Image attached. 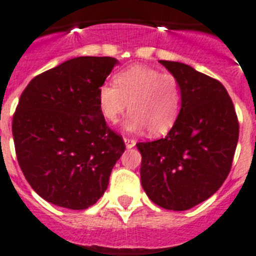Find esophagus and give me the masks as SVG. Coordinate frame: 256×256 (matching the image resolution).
Segmentation results:
<instances>
[{
	"label": "esophagus",
	"mask_w": 256,
	"mask_h": 256,
	"mask_svg": "<svg viewBox=\"0 0 256 256\" xmlns=\"http://www.w3.org/2000/svg\"><path fill=\"white\" fill-rule=\"evenodd\" d=\"M124 142H125L126 144V148H132V146H135V144H136V142L134 140V139H128V138H124Z\"/></svg>",
	"instance_id": "34e87169"
}]
</instances>
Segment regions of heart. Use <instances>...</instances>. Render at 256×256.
Returning <instances> with one entry per match:
<instances>
[{
  "label": "heart",
  "mask_w": 256,
  "mask_h": 256,
  "mask_svg": "<svg viewBox=\"0 0 256 256\" xmlns=\"http://www.w3.org/2000/svg\"><path fill=\"white\" fill-rule=\"evenodd\" d=\"M113 84H104L98 90V102L104 118L118 121L130 110L125 130L138 132L148 128L150 135H165L174 128L182 106L179 80L171 73L156 68L132 66L116 73Z\"/></svg>",
  "instance_id": "b5f03b06"
}]
</instances>
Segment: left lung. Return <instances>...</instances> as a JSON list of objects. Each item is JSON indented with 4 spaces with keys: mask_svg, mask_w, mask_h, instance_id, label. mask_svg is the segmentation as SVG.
Returning <instances> with one entry per match:
<instances>
[{
    "mask_svg": "<svg viewBox=\"0 0 256 256\" xmlns=\"http://www.w3.org/2000/svg\"><path fill=\"white\" fill-rule=\"evenodd\" d=\"M160 63L179 80L182 108L165 138L136 144L142 153L140 180L156 205L184 211L211 197L230 174L238 120L218 80L183 63Z\"/></svg>",
    "mask_w": 256,
    "mask_h": 256,
    "instance_id": "left-lung-1",
    "label": "left lung"
}]
</instances>
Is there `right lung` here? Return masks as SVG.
Instances as JSON below:
<instances>
[{"mask_svg": "<svg viewBox=\"0 0 256 256\" xmlns=\"http://www.w3.org/2000/svg\"><path fill=\"white\" fill-rule=\"evenodd\" d=\"M118 60L80 56L36 76L12 117L18 162L34 192L50 204L85 210L106 192L125 150L106 124L98 90Z\"/></svg>", "mask_w": 256, "mask_h": 256, "instance_id": "1", "label": "right lung"}]
</instances>
